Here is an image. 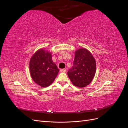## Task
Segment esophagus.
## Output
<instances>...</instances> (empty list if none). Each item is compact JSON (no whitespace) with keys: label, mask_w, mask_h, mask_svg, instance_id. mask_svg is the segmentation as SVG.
I'll use <instances>...</instances> for the list:
<instances>
[{"label":"esophagus","mask_w":128,"mask_h":128,"mask_svg":"<svg viewBox=\"0 0 128 128\" xmlns=\"http://www.w3.org/2000/svg\"><path fill=\"white\" fill-rule=\"evenodd\" d=\"M60 71L61 72H66V70L65 69H61Z\"/></svg>","instance_id":"1"}]
</instances>
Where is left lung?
Listing matches in <instances>:
<instances>
[{"mask_svg":"<svg viewBox=\"0 0 128 128\" xmlns=\"http://www.w3.org/2000/svg\"><path fill=\"white\" fill-rule=\"evenodd\" d=\"M73 64L67 72L72 83L80 88L90 84L96 72V60L91 53L85 48L76 50Z\"/></svg>","mask_w":128,"mask_h":128,"instance_id":"left-lung-1","label":"left lung"}]
</instances>
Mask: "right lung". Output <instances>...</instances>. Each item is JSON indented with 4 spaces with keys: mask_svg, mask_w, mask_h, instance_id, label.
Returning a JSON list of instances; mask_svg holds the SVG:
<instances>
[{
    "mask_svg": "<svg viewBox=\"0 0 128 128\" xmlns=\"http://www.w3.org/2000/svg\"><path fill=\"white\" fill-rule=\"evenodd\" d=\"M29 69L32 80L43 88L51 85L59 72L52 61V53L42 48L37 51L31 58Z\"/></svg>",
    "mask_w": 128,
    "mask_h": 128,
    "instance_id": "obj_1",
    "label": "right lung"
}]
</instances>
